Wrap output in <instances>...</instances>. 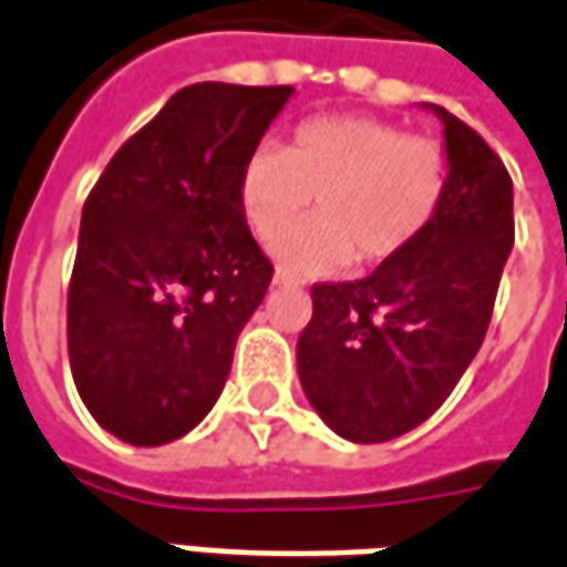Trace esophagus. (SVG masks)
Returning a JSON list of instances; mask_svg holds the SVG:
<instances>
[{
    "label": "esophagus",
    "instance_id": "esophagus-1",
    "mask_svg": "<svg viewBox=\"0 0 567 567\" xmlns=\"http://www.w3.org/2000/svg\"><path fill=\"white\" fill-rule=\"evenodd\" d=\"M299 280L290 275V271H284V268H277L275 271V287H296Z\"/></svg>",
    "mask_w": 567,
    "mask_h": 567
}]
</instances>
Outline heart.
Here are the masks:
<instances>
[{
	"label": "heart",
	"instance_id": "obj_1",
	"mask_svg": "<svg viewBox=\"0 0 567 567\" xmlns=\"http://www.w3.org/2000/svg\"><path fill=\"white\" fill-rule=\"evenodd\" d=\"M451 159L432 135L364 113L311 116L287 147L256 144L237 190L246 221L271 244L311 209L321 216L277 246L290 271L327 275L351 259L382 265L416 244L447 197Z\"/></svg>",
	"mask_w": 567,
	"mask_h": 567
}]
</instances>
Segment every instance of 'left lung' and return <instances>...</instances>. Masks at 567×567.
<instances>
[{
  "label": "left lung",
  "mask_w": 567,
  "mask_h": 567,
  "mask_svg": "<svg viewBox=\"0 0 567 567\" xmlns=\"http://www.w3.org/2000/svg\"><path fill=\"white\" fill-rule=\"evenodd\" d=\"M451 159L429 231L361 280L315 284L299 380L336 435L380 444L425 423L485 342L515 240L513 178L491 144L432 104Z\"/></svg>",
  "instance_id": "obj_1"
}]
</instances>
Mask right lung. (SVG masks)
Instances as JSON below:
<instances>
[{"mask_svg":"<svg viewBox=\"0 0 567 567\" xmlns=\"http://www.w3.org/2000/svg\"><path fill=\"white\" fill-rule=\"evenodd\" d=\"M290 95L292 85H185L85 197L70 370L82 404L120 441L182 439L225 389L237 336L275 277L237 175Z\"/></svg>","mask_w":567,"mask_h":567,"instance_id":"right-lung-1","label":"right lung"}]
</instances>
